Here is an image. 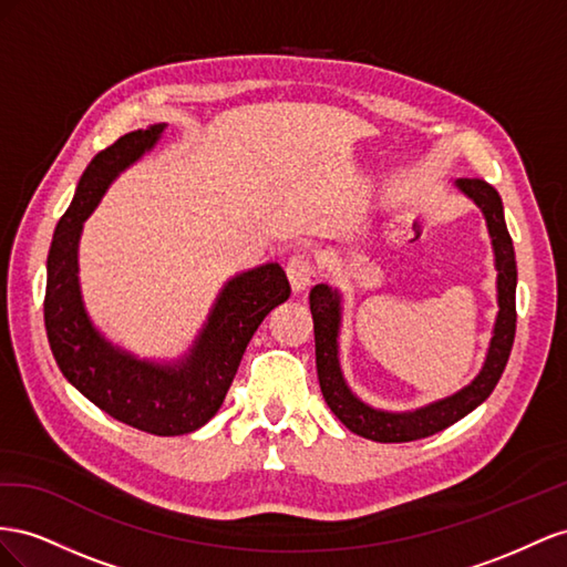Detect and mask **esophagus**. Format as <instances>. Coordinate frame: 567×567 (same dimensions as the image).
<instances>
[{
    "label": "esophagus",
    "instance_id": "34e87169",
    "mask_svg": "<svg viewBox=\"0 0 567 567\" xmlns=\"http://www.w3.org/2000/svg\"><path fill=\"white\" fill-rule=\"evenodd\" d=\"M287 278L292 282V289L299 295L303 289H309L311 278H313V266L309 261V256L306 254H295L292 258L287 261Z\"/></svg>",
    "mask_w": 567,
    "mask_h": 567
}]
</instances>
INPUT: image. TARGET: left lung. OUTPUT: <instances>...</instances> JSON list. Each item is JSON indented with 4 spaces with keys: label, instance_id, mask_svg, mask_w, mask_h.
I'll return each instance as SVG.
<instances>
[{
    "label": "left lung",
    "instance_id": "obj_1",
    "mask_svg": "<svg viewBox=\"0 0 567 567\" xmlns=\"http://www.w3.org/2000/svg\"><path fill=\"white\" fill-rule=\"evenodd\" d=\"M456 187L471 199L487 220V230L494 249V268H496V303L498 313L494 320V330L489 339L487 355L480 373L465 384L456 394L436 399L427 406L413 411H382L370 406L363 399L351 392L344 380L342 365H339V330H342V292L330 285H316L309 295L311 313H313V332H316V368L320 380L322 399L328 401L330 411L342 423L365 440L396 444L423 440L434 432H442L449 425L458 423L480 403L487 399L504 373L515 337V251L513 239L506 228L504 204L498 192L484 181H471L461 177Z\"/></svg>",
    "mask_w": 567,
    "mask_h": 567
}]
</instances>
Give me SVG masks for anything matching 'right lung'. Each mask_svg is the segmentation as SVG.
Listing matches in <instances>:
<instances>
[{
    "instance_id": "1",
    "label": "right lung",
    "mask_w": 567,
    "mask_h": 567,
    "mask_svg": "<svg viewBox=\"0 0 567 567\" xmlns=\"http://www.w3.org/2000/svg\"><path fill=\"white\" fill-rule=\"evenodd\" d=\"M166 127L154 123L127 133L90 161L47 256L44 328L63 378L94 406L142 432L175 436L199 430L218 413L249 339L292 289L280 264L237 272L223 285L192 347L173 361L140 359L94 326L78 278L83 225L109 185L152 152Z\"/></svg>"
}]
</instances>
